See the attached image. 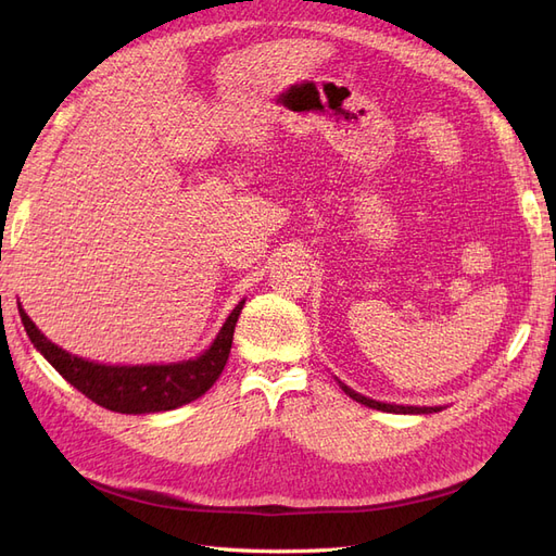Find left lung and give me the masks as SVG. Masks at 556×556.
I'll return each instance as SVG.
<instances>
[{
	"label": "left lung",
	"instance_id": "obj_1",
	"mask_svg": "<svg viewBox=\"0 0 556 556\" xmlns=\"http://www.w3.org/2000/svg\"><path fill=\"white\" fill-rule=\"evenodd\" d=\"M341 390L350 396L355 399L357 403H362V406H368V408H376V410H382V413H401V415H429V413H439L443 408L439 406H396V403H382V401H376V399H368V396H362L357 394L355 390H350L348 384L341 382Z\"/></svg>",
	"mask_w": 556,
	"mask_h": 556
}]
</instances>
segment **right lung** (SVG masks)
Segmentation results:
<instances>
[{
	"label": "right lung",
	"instance_id": "obj_1",
	"mask_svg": "<svg viewBox=\"0 0 556 556\" xmlns=\"http://www.w3.org/2000/svg\"><path fill=\"white\" fill-rule=\"evenodd\" d=\"M243 304L245 301H239V306L231 311L217 339L204 355L178 364L146 366H106L70 355L66 350L50 343L21 306L18 311L29 341L35 343V348L53 364L55 371L66 382H72L78 392L92 399L97 406L113 413L143 415L174 410L211 390L229 359L233 327L239 323Z\"/></svg>",
	"mask_w": 556,
	"mask_h": 556
}]
</instances>
